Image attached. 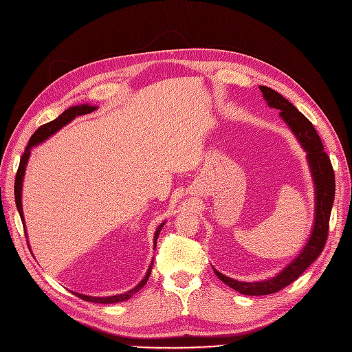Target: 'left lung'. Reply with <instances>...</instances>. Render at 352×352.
<instances>
[{"label": "left lung", "mask_w": 352, "mask_h": 352, "mask_svg": "<svg viewBox=\"0 0 352 352\" xmlns=\"http://www.w3.org/2000/svg\"><path fill=\"white\" fill-rule=\"evenodd\" d=\"M264 100L267 101L272 109L280 110V117L283 122L289 126V129L300 141L307 153L308 164L314 180L316 188V212H314V226L311 235L304 250L298 254V257L274 278L261 282H239L228 276L221 274L214 269L217 278L225 282L232 289H235L243 295H269L279 292L285 286L291 285L308 269L318 255L322 254L329 232V219L332 211L335 199V172L329 155L324 153V146L322 144L320 136L317 135L314 126L307 117L298 111L294 105L283 98L279 92L272 88L260 87Z\"/></svg>", "instance_id": "1"}]
</instances>
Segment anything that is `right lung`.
Masks as SVG:
<instances>
[{"label": "right lung", "instance_id": "obj_1", "mask_svg": "<svg viewBox=\"0 0 352 352\" xmlns=\"http://www.w3.org/2000/svg\"><path fill=\"white\" fill-rule=\"evenodd\" d=\"M94 110H97V107H94V105H88V104H82V105H74V107H70L67 109L66 111H63V114H60L56 120H52L50 123H45L39 126L36 132L30 136L29 140V144L26 146V150L22 155V158H20V164H19V168H17V173H16V180H14V199H16V207H17V211L20 214V219H22L23 225H25V219H23V208H22V186H23V176H25V170H26V164H28V160H29V155H30V150L34 148L35 145L44 142L47 138H50L51 135H54L57 131H60L63 126H66L67 123H70L74 117L78 116H82V114H88V113H92ZM164 226V223H162V225L158 226V229L155 230V235H154V250H155V245H157V239H158V235H160V230H162V228ZM153 264H154V260L150 265V269H148L145 278L138 283L133 289L127 291L124 294H120V295H113V296H89V295H83V294H76L73 292L74 295H78L79 298H82L83 301H89V302H98V304H114V302H122V301H126L129 300V298L136 294L138 291L141 289V287L146 283L148 278H150L151 274V269H153Z\"/></svg>", "mask_w": 352, "mask_h": 352}]
</instances>
